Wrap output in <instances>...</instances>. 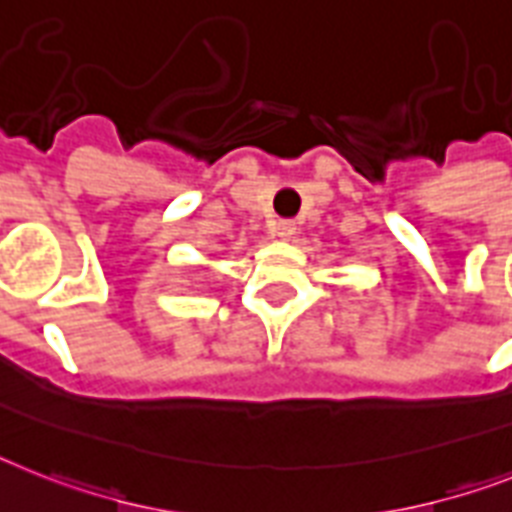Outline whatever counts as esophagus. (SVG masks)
<instances>
[{
  "mask_svg": "<svg viewBox=\"0 0 512 512\" xmlns=\"http://www.w3.org/2000/svg\"><path fill=\"white\" fill-rule=\"evenodd\" d=\"M276 234L281 236V239H292V236L297 234V223H294V220H278Z\"/></svg>",
  "mask_w": 512,
  "mask_h": 512,
  "instance_id": "obj_1",
  "label": "esophagus"
}]
</instances>
